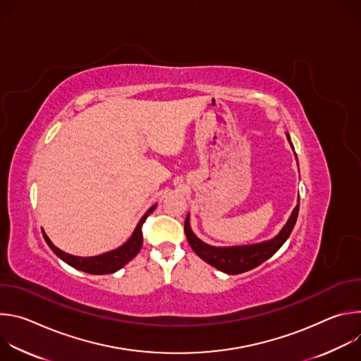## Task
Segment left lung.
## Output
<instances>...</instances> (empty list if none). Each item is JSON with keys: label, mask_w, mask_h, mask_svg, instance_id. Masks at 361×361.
Returning a JSON list of instances; mask_svg holds the SVG:
<instances>
[{"label": "left lung", "mask_w": 361, "mask_h": 361, "mask_svg": "<svg viewBox=\"0 0 361 361\" xmlns=\"http://www.w3.org/2000/svg\"><path fill=\"white\" fill-rule=\"evenodd\" d=\"M287 138L290 141L288 134H287ZM298 207L300 204L295 205V209L291 213V217L288 219L287 224L284 226V228L280 231L277 237H274L270 241L255 244V245L228 247V248L212 247L209 244L202 243L194 235V233L190 228L188 217L185 219V223H184V231H185L188 244L191 245V248L200 259H202L205 263H209L210 266L227 274H241L263 264L286 243V240L288 238V235L294 228V224L298 216Z\"/></svg>", "instance_id": "1"}]
</instances>
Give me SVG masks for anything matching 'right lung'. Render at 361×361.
<instances>
[{
	"label": "right lung",
	"mask_w": 361,
	"mask_h": 361,
	"mask_svg": "<svg viewBox=\"0 0 361 361\" xmlns=\"http://www.w3.org/2000/svg\"><path fill=\"white\" fill-rule=\"evenodd\" d=\"M154 209H156V205H152V207L144 214V217L140 220L138 226L135 227L131 238L124 245H121L120 248H117L114 251L95 255V257H77V255L67 254L51 243L44 231H42V234H44V238H45L47 244L49 245V248L53 250L63 262H66L71 267L81 270L84 273H88V274H111V273H116L117 270H120L121 267H124L130 260L134 259V257L138 254V251L141 250L142 224L145 223L147 217L154 212Z\"/></svg>",
	"instance_id": "1"
}]
</instances>
